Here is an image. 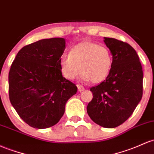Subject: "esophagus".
Masks as SVG:
<instances>
[{
    "label": "esophagus",
    "mask_w": 154,
    "mask_h": 154,
    "mask_svg": "<svg viewBox=\"0 0 154 154\" xmlns=\"http://www.w3.org/2000/svg\"><path fill=\"white\" fill-rule=\"evenodd\" d=\"M77 88H78V91H80V92H82V91H83L84 90H85V88L81 85H77Z\"/></svg>",
    "instance_id": "obj_1"
}]
</instances>
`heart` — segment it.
Wrapping results in <instances>:
<instances>
[{
	"label": "heart",
	"mask_w": 154,
	"mask_h": 154,
	"mask_svg": "<svg viewBox=\"0 0 154 154\" xmlns=\"http://www.w3.org/2000/svg\"><path fill=\"white\" fill-rule=\"evenodd\" d=\"M112 66V58L107 47L91 42H82L71 48L69 55L60 58V68L66 79L72 80L81 72V78L99 83L107 79Z\"/></svg>",
	"instance_id": "1"
}]
</instances>
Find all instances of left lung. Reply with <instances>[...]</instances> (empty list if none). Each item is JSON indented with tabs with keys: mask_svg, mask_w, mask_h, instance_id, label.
<instances>
[{
	"mask_svg": "<svg viewBox=\"0 0 154 154\" xmlns=\"http://www.w3.org/2000/svg\"><path fill=\"white\" fill-rule=\"evenodd\" d=\"M112 55V66L105 80L91 88L93 99L87 112L104 128H115L131 116L143 96V72L134 49L126 42L104 37Z\"/></svg>",
	"mask_w": 154,
	"mask_h": 154,
	"instance_id": "8db88e82",
	"label": "left lung"
}]
</instances>
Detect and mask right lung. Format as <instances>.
<instances>
[{"label":"right lung","instance_id":"add662e5","mask_svg":"<svg viewBox=\"0 0 154 154\" xmlns=\"http://www.w3.org/2000/svg\"><path fill=\"white\" fill-rule=\"evenodd\" d=\"M63 38L42 39L18 52L8 73L11 104L20 117L36 129H46L60 121L67 101L76 94L75 84L62 75L60 58Z\"/></svg>","mask_w":154,"mask_h":154}]
</instances>
